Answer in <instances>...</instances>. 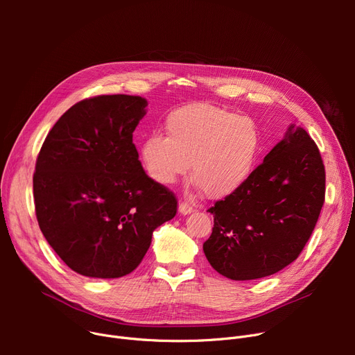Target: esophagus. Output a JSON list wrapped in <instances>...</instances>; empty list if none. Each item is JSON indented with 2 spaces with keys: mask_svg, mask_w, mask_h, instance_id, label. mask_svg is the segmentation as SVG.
I'll return each mask as SVG.
<instances>
[{
  "mask_svg": "<svg viewBox=\"0 0 355 355\" xmlns=\"http://www.w3.org/2000/svg\"><path fill=\"white\" fill-rule=\"evenodd\" d=\"M193 211H194V207L191 206V204L184 202V201L180 202V206H178V213H180V214L187 216V214H190V213H193Z\"/></svg>",
  "mask_w": 355,
  "mask_h": 355,
  "instance_id": "1",
  "label": "esophagus"
}]
</instances>
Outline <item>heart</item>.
Returning <instances> with one entry per match:
<instances>
[{
	"label": "heart",
	"instance_id": "1",
	"mask_svg": "<svg viewBox=\"0 0 355 355\" xmlns=\"http://www.w3.org/2000/svg\"><path fill=\"white\" fill-rule=\"evenodd\" d=\"M166 137L151 134L141 146L146 171L168 185L190 170L207 198L234 193L249 178L259 153V129L246 116L210 103L175 109L165 121Z\"/></svg>",
	"mask_w": 355,
	"mask_h": 355
}]
</instances>
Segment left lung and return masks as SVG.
I'll return each mask as SVG.
<instances>
[{
    "label": "left lung",
    "mask_w": 355,
    "mask_h": 355,
    "mask_svg": "<svg viewBox=\"0 0 355 355\" xmlns=\"http://www.w3.org/2000/svg\"><path fill=\"white\" fill-rule=\"evenodd\" d=\"M324 200L320 149L304 128L291 125L246 182L209 209L214 227L204 254L233 281L273 275L300 256Z\"/></svg>",
    "instance_id": "left-lung-1"
}]
</instances>
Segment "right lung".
I'll return each instance as SVG.
<instances>
[{
	"mask_svg": "<svg viewBox=\"0 0 355 355\" xmlns=\"http://www.w3.org/2000/svg\"><path fill=\"white\" fill-rule=\"evenodd\" d=\"M146 99L102 95L54 123L33 177L35 216L49 245L76 273L114 279L138 268L177 198L149 178L132 134Z\"/></svg>",
	"mask_w": 355,
	"mask_h": 355,
	"instance_id": "obj_1",
	"label": "right lung"
}]
</instances>
